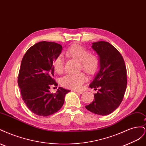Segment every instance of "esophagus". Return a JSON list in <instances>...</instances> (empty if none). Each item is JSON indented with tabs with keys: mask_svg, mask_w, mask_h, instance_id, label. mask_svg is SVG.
I'll return each mask as SVG.
<instances>
[{
	"mask_svg": "<svg viewBox=\"0 0 146 146\" xmlns=\"http://www.w3.org/2000/svg\"><path fill=\"white\" fill-rule=\"evenodd\" d=\"M74 92H77V93H79V94H82L83 92V91H77V90H74Z\"/></svg>",
	"mask_w": 146,
	"mask_h": 146,
	"instance_id": "esophagus-1",
	"label": "esophagus"
}]
</instances>
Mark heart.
Masks as SVG:
<instances>
[{"instance_id":"heart-1","label":"heart","mask_w":146,"mask_h":146,"mask_svg":"<svg viewBox=\"0 0 146 146\" xmlns=\"http://www.w3.org/2000/svg\"><path fill=\"white\" fill-rule=\"evenodd\" d=\"M66 55L80 63L81 68L90 74H94L99 69V61L95 55H90L86 48L79 44H74L66 51ZM64 58L59 55L52 63L55 72L61 74L64 69ZM86 80L85 74L80 72L76 74H68L61 78V84L63 86L72 90H79Z\"/></svg>"}]
</instances>
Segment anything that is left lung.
I'll return each mask as SVG.
<instances>
[{
    "label": "left lung",
    "instance_id": "1",
    "mask_svg": "<svg viewBox=\"0 0 146 146\" xmlns=\"http://www.w3.org/2000/svg\"><path fill=\"white\" fill-rule=\"evenodd\" d=\"M92 48L99 56V68L90 88L98 92L94 94L92 103L85 106L96 114L107 116L113 113L122 102L127 88V70L119 52L105 41L92 43Z\"/></svg>",
    "mask_w": 146,
    "mask_h": 146
}]
</instances>
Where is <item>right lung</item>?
Listing matches in <instances>:
<instances>
[{"label": "right lung", "mask_w": 146, "mask_h": 146, "mask_svg": "<svg viewBox=\"0 0 146 146\" xmlns=\"http://www.w3.org/2000/svg\"><path fill=\"white\" fill-rule=\"evenodd\" d=\"M62 49L56 42H39L29 48L22 60L18 85L24 103L36 115L48 116L58 111L70 91L61 87L55 94L49 91L51 85H57L52 78V63Z\"/></svg>", "instance_id": "right-lung-1"}]
</instances>
